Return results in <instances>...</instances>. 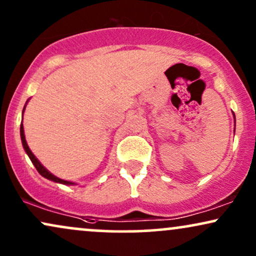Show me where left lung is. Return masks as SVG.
<instances>
[{"mask_svg": "<svg viewBox=\"0 0 256 256\" xmlns=\"http://www.w3.org/2000/svg\"><path fill=\"white\" fill-rule=\"evenodd\" d=\"M234 118H235V114H234Z\"/></svg>", "mask_w": 256, "mask_h": 256, "instance_id": "obj_1", "label": "left lung"}]
</instances>
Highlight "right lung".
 <instances>
[{
    "instance_id": "add662e5",
    "label": "right lung",
    "mask_w": 256,
    "mask_h": 256,
    "mask_svg": "<svg viewBox=\"0 0 256 256\" xmlns=\"http://www.w3.org/2000/svg\"><path fill=\"white\" fill-rule=\"evenodd\" d=\"M27 102H28V100H27ZM24 108H26V105H24ZM20 134H21V140H22V145H24V151L27 152L28 157L30 158L32 163L34 164V166L36 168L38 172L40 174L42 177H44V178H47V180H53V182H56V183H61V184H67V186H73L74 183H72V182H68V180H61V178H59V177L54 176L53 174H50V171H48V170L46 169V168H44V166H42V164L40 163V162H38V158L34 156V154H33V152L30 151V148H29L28 144H27V142H26V137H24V125H22V124H21V128H20Z\"/></svg>"
}]
</instances>
